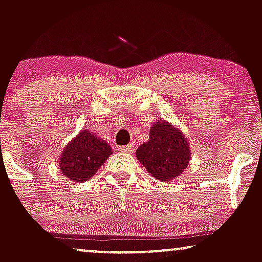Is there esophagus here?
Returning a JSON list of instances; mask_svg holds the SVG:
<instances>
[{
    "label": "esophagus",
    "instance_id": "obj_1",
    "mask_svg": "<svg viewBox=\"0 0 262 262\" xmlns=\"http://www.w3.org/2000/svg\"><path fill=\"white\" fill-rule=\"evenodd\" d=\"M134 149H135L134 144H129V145L121 146V148H119V151H122V152H128V154H129V152H133Z\"/></svg>",
    "mask_w": 262,
    "mask_h": 262
}]
</instances>
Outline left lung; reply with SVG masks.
<instances>
[{
	"instance_id": "obj_1",
	"label": "left lung",
	"mask_w": 262,
	"mask_h": 262,
	"mask_svg": "<svg viewBox=\"0 0 262 262\" xmlns=\"http://www.w3.org/2000/svg\"><path fill=\"white\" fill-rule=\"evenodd\" d=\"M137 159L160 181H172L188 166L191 148L187 138L169 122L159 121L150 128L148 143L137 149Z\"/></svg>"
}]
</instances>
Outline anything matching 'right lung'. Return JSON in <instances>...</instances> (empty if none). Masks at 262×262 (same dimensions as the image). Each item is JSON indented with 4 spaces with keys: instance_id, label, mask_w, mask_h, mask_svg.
Wrapping results in <instances>:
<instances>
[{
    "instance_id": "right-lung-1",
    "label": "right lung",
    "mask_w": 262,
    "mask_h": 262,
    "mask_svg": "<svg viewBox=\"0 0 262 262\" xmlns=\"http://www.w3.org/2000/svg\"><path fill=\"white\" fill-rule=\"evenodd\" d=\"M112 148L87 129L81 130L60 156L62 175L75 182H85L100 170L112 154Z\"/></svg>"
}]
</instances>
